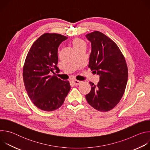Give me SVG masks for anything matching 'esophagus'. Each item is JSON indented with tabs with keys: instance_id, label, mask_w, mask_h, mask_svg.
<instances>
[{
	"instance_id": "1",
	"label": "esophagus",
	"mask_w": 150,
	"mask_h": 150,
	"mask_svg": "<svg viewBox=\"0 0 150 150\" xmlns=\"http://www.w3.org/2000/svg\"><path fill=\"white\" fill-rule=\"evenodd\" d=\"M72 83L74 85H78L81 83V81H78V80H73Z\"/></svg>"
}]
</instances>
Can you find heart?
<instances>
[{
    "label": "heart",
    "mask_w": 150,
    "mask_h": 150,
    "mask_svg": "<svg viewBox=\"0 0 150 150\" xmlns=\"http://www.w3.org/2000/svg\"><path fill=\"white\" fill-rule=\"evenodd\" d=\"M72 45L75 50L85 47L86 48L87 45L86 42H85L83 40L79 38H76L73 40L72 41Z\"/></svg>",
    "instance_id": "1"
}]
</instances>
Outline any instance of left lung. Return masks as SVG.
I'll list each match as a JSON object with an SVG mask.
<instances>
[{"instance_id": "obj_1", "label": "left lung", "mask_w": 150, "mask_h": 150, "mask_svg": "<svg viewBox=\"0 0 150 150\" xmlns=\"http://www.w3.org/2000/svg\"><path fill=\"white\" fill-rule=\"evenodd\" d=\"M86 37L92 46L88 67L100 75V81L97 85L89 82L91 89L85 98L96 110L108 112L125 93L128 78L126 62L117 45L103 33L95 31Z\"/></svg>"}]
</instances>
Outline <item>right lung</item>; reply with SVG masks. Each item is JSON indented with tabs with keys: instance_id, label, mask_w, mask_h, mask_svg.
<instances>
[{
	"instance_id": "1",
	"label": "right lung",
	"mask_w": 150,
	"mask_h": 150,
	"mask_svg": "<svg viewBox=\"0 0 150 150\" xmlns=\"http://www.w3.org/2000/svg\"><path fill=\"white\" fill-rule=\"evenodd\" d=\"M68 37L57 33H45L33 44L23 67L25 90L33 103L38 109L52 112L59 108L71 90L68 81L56 75L59 72L57 50Z\"/></svg>"
}]
</instances>
